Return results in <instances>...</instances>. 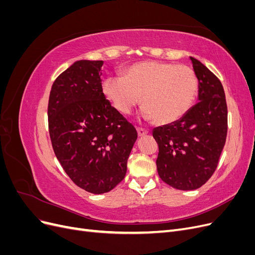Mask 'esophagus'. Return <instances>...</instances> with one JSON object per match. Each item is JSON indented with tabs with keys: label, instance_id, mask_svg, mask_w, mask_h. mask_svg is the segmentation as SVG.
<instances>
[{
	"label": "esophagus",
	"instance_id": "esophagus-1",
	"mask_svg": "<svg viewBox=\"0 0 255 255\" xmlns=\"http://www.w3.org/2000/svg\"><path fill=\"white\" fill-rule=\"evenodd\" d=\"M137 133H138V136H139V137H142V136H144V135L148 134V130L144 129V128H137Z\"/></svg>",
	"mask_w": 255,
	"mask_h": 255
}]
</instances>
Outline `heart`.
Listing matches in <instances>:
<instances>
[{
    "label": "heart",
    "mask_w": 255,
    "mask_h": 255,
    "mask_svg": "<svg viewBox=\"0 0 255 255\" xmlns=\"http://www.w3.org/2000/svg\"><path fill=\"white\" fill-rule=\"evenodd\" d=\"M198 89L197 74L190 67L160 61L133 65L123 78L109 76L102 85L116 111L129 115L141 101L144 117L154 118L157 125H169L186 115Z\"/></svg>",
    "instance_id": "b5f03b06"
}]
</instances>
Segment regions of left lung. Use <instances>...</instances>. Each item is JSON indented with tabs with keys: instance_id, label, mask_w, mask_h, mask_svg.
<instances>
[{
	"instance_id": "1",
	"label": "left lung",
	"mask_w": 255,
	"mask_h": 255,
	"mask_svg": "<svg viewBox=\"0 0 255 255\" xmlns=\"http://www.w3.org/2000/svg\"><path fill=\"white\" fill-rule=\"evenodd\" d=\"M199 81L198 103L170 125L154 128L158 144L157 172L180 190H194L215 172L228 133V106L219 79L190 57Z\"/></svg>"
}]
</instances>
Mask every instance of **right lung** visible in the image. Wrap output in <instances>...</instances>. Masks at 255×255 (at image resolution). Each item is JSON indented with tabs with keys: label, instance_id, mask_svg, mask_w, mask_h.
Instances as JSON below:
<instances>
[{
	"label": "right lung",
	"instance_id": "add662e5",
	"mask_svg": "<svg viewBox=\"0 0 255 255\" xmlns=\"http://www.w3.org/2000/svg\"><path fill=\"white\" fill-rule=\"evenodd\" d=\"M102 60H79L57 76L48 105L54 153L82 189L104 194L125 179L136 128L103 94Z\"/></svg>",
	"mask_w": 255,
	"mask_h": 255
}]
</instances>
